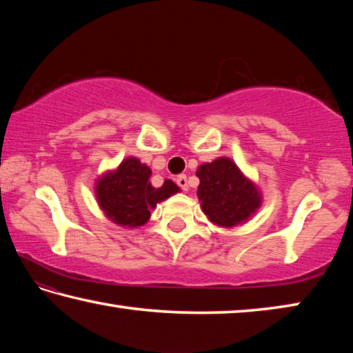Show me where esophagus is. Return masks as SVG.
I'll use <instances>...</instances> for the list:
<instances>
[{"label": "esophagus", "instance_id": "obj_1", "mask_svg": "<svg viewBox=\"0 0 353 353\" xmlns=\"http://www.w3.org/2000/svg\"><path fill=\"white\" fill-rule=\"evenodd\" d=\"M176 183H177L179 187H181L183 191L188 190V179H187V176H185V174L179 176V177L176 179Z\"/></svg>", "mask_w": 353, "mask_h": 353}]
</instances>
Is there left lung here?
Segmentation results:
<instances>
[{
    "instance_id": "8db88e82",
    "label": "left lung",
    "mask_w": 353,
    "mask_h": 353,
    "mask_svg": "<svg viewBox=\"0 0 353 353\" xmlns=\"http://www.w3.org/2000/svg\"><path fill=\"white\" fill-rule=\"evenodd\" d=\"M198 198L207 218L221 227L244 223L256 212L261 198L255 185L243 176L240 168L227 157L201 165Z\"/></svg>"
}]
</instances>
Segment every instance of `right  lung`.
<instances>
[{
    "label": "right lung",
    "instance_id": "obj_1",
    "mask_svg": "<svg viewBox=\"0 0 353 353\" xmlns=\"http://www.w3.org/2000/svg\"><path fill=\"white\" fill-rule=\"evenodd\" d=\"M149 177L151 168L134 157L123 160L115 171L105 172L94 190L105 216L118 225L140 227L148 223L159 202L179 193V187L170 179L160 188H154Z\"/></svg>",
    "mask_w": 353,
    "mask_h": 353
}]
</instances>
